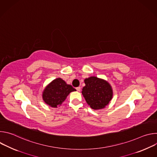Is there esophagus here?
Returning a JSON list of instances; mask_svg holds the SVG:
<instances>
[{
  "instance_id": "1",
  "label": "esophagus",
  "mask_w": 157,
  "mask_h": 157,
  "mask_svg": "<svg viewBox=\"0 0 157 157\" xmlns=\"http://www.w3.org/2000/svg\"><path fill=\"white\" fill-rule=\"evenodd\" d=\"M76 89L77 91H81V87H77Z\"/></svg>"
}]
</instances>
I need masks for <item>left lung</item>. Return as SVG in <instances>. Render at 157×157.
<instances>
[{"label": "left lung", "mask_w": 157, "mask_h": 157, "mask_svg": "<svg viewBox=\"0 0 157 157\" xmlns=\"http://www.w3.org/2000/svg\"><path fill=\"white\" fill-rule=\"evenodd\" d=\"M84 82L86 86L82 88V94L88 105L94 110L104 108L113 98L110 84L95 76L85 79Z\"/></svg>", "instance_id": "obj_1"}]
</instances>
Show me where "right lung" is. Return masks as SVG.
Instances as JSON below:
<instances>
[{
  "instance_id": "obj_1",
  "label": "right lung",
  "mask_w": 157,
  "mask_h": 157,
  "mask_svg": "<svg viewBox=\"0 0 157 157\" xmlns=\"http://www.w3.org/2000/svg\"><path fill=\"white\" fill-rule=\"evenodd\" d=\"M76 91L70 84H67L61 78L53 80L43 93V99L46 104L52 107L61 105L71 92Z\"/></svg>"
}]
</instances>
